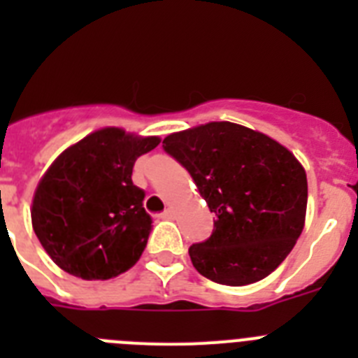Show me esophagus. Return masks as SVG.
Masks as SVG:
<instances>
[{
  "mask_svg": "<svg viewBox=\"0 0 358 358\" xmlns=\"http://www.w3.org/2000/svg\"><path fill=\"white\" fill-rule=\"evenodd\" d=\"M159 218H163V220H170V218H173V210H172V208H166V210H164L163 213L159 215Z\"/></svg>",
  "mask_w": 358,
  "mask_h": 358,
  "instance_id": "obj_1",
  "label": "esophagus"
}]
</instances>
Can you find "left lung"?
Segmentation results:
<instances>
[{
    "label": "left lung",
    "mask_w": 358,
    "mask_h": 358,
    "mask_svg": "<svg viewBox=\"0 0 358 358\" xmlns=\"http://www.w3.org/2000/svg\"><path fill=\"white\" fill-rule=\"evenodd\" d=\"M163 148L188 170L215 213L210 238L188 249L199 273L231 287L273 273L305 226L308 185L292 152L231 122L173 132Z\"/></svg>",
    "instance_id": "left-lung-1"
}]
</instances>
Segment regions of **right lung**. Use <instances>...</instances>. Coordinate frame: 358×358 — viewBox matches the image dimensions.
Masks as SVG:
<instances>
[{"label":"right lung","mask_w":358,"mask_h":358,"mask_svg":"<svg viewBox=\"0 0 358 358\" xmlns=\"http://www.w3.org/2000/svg\"><path fill=\"white\" fill-rule=\"evenodd\" d=\"M159 141L100 129L66 148L46 170L31 201V226L62 271L82 280H109L140 260L152 218L132 169Z\"/></svg>","instance_id":"add662e5"}]
</instances>
